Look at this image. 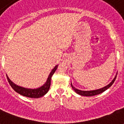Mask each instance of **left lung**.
Wrapping results in <instances>:
<instances>
[{"mask_svg":"<svg viewBox=\"0 0 124 124\" xmlns=\"http://www.w3.org/2000/svg\"><path fill=\"white\" fill-rule=\"evenodd\" d=\"M116 75H117V73L116 74L115 77L113 78V80H112L111 82L108 85H107L106 86L102 87V88L98 89H95V90H92V91H82L80 90V89H78L75 88V87L73 85L72 83H71V85L72 88L73 89V90L75 91L77 94H80V95H82V96H94V95H97V94H99L100 93H102L104 91H105L106 90H107L108 88H109L114 83V82L115 81L116 78Z\"/></svg>","mask_w":124,"mask_h":124,"instance_id":"obj_1","label":"left lung"}]
</instances>
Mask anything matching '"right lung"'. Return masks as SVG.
Here are the masks:
<instances>
[{"mask_svg":"<svg viewBox=\"0 0 124 124\" xmlns=\"http://www.w3.org/2000/svg\"><path fill=\"white\" fill-rule=\"evenodd\" d=\"M57 68H58V65L54 66V68L50 72V73H49L48 76V78H47L46 82H45L44 84L42 85V86L39 87H38V88L30 89L20 86V85L15 84L14 82H13L9 79V78L8 77V75H7V78H8V80L9 83V84L11 86V87L16 93H19V94L22 95V96L29 97V98H40L42 96H44L45 94L48 92L51 85V79L54 73V72L56 71V70H57Z\"/></svg>","mask_w":124,"mask_h":124,"instance_id":"right-lung-1","label":"right lung"}]
</instances>
